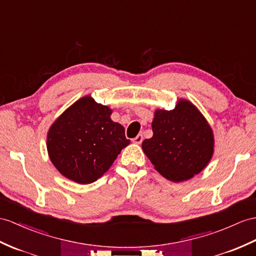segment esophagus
I'll list each match as a JSON object with an SVG mask.
<instances>
[{
    "mask_svg": "<svg viewBox=\"0 0 256 256\" xmlns=\"http://www.w3.org/2000/svg\"><path fill=\"white\" fill-rule=\"evenodd\" d=\"M143 141V136H142V134H138L136 136V138H134L132 139V142L134 143H136V144H140V143Z\"/></svg>",
    "mask_w": 256,
    "mask_h": 256,
    "instance_id": "34e87169",
    "label": "esophagus"
}]
</instances>
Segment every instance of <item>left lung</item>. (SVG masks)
I'll use <instances>...</instances> for the list:
<instances>
[{
    "instance_id": "obj_1",
    "label": "left lung",
    "mask_w": 256,
    "mask_h": 256,
    "mask_svg": "<svg viewBox=\"0 0 256 256\" xmlns=\"http://www.w3.org/2000/svg\"><path fill=\"white\" fill-rule=\"evenodd\" d=\"M152 130L153 136L142 142V150L168 180L180 182L192 178L213 156V130L186 100H179L172 110H155Z\"/></svg>"
}]
</instances>
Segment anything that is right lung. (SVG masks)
<instances>
[{
    "mask_svg": "<svg viewBox=\"0 0 256 256\" xmlns=\"http://www.w3.org/2000/svg\"><path fill=\"white\" fill-rule=\"evenodd\" d=\"M112 110L86 96L56 120L48 132L50 160L62 175L80 184L94 182L106 172L130 140Z\"/></svg>",
    "mask_w": 256,
    "mask_h": 256,
    "instance_id": "1",
    "label": "right lung"
}]
</instances>
